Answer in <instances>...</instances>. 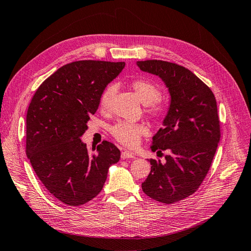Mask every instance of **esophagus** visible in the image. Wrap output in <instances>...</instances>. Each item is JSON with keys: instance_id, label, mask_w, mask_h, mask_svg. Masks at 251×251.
Returning a JSON list of instances; mask_svg holds the SVG:
<instances>
[{"instance_id": "34e87169", "label": "esophagus", "mask_w": 251, "mask_h": 251, "mask_svg": "<svg viewBox=\"0 0 251 251\" xmlns=\"http://www.w3.org/2000/svg\"><path fill=\"white\" fill-rule=\"evenodd\" d=\"M136 157H135V155L133 154V153H131V151H121V159H135Z\"/></svg>"}]
</instances>
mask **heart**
<instances>
[{
	"mask_svg": "<svg viewBox=\"0 0 251 251\" xmlns=\"http://www.w3.org/2000/svg\"><path fill=\"white\" fill-rule=\"evenodd\" d=\"M132 89L135 91L138 100L143 105H147L148 112L156 119H163L166 115L165 105L159 102V98L161 96L160 89L154 82L137 79L131 83ZM115 92L114 85H109L104 88L100 97V108L105 111L109 108L111 98ZM111 134L119 143L128 148H134L138 146L140 138L148 134V127L141 124H133L121 121L111 127Z\"/></svg>",
	"mask_w": 251,
	"mask_h": 251,
	"instance_id": "heart-1",
	"label": "heart"
}]
</instances>
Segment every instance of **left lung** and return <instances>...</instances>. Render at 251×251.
<instances>
[{
    "mask_svg": "<svg viewBox=\"0 0 251 251\" xmlns=\"http://www.w3.org/2000/svg\"><path fill=\"white\" fill-rule=\"evenodd\" d=\"M137 66L160 77L171 96L163 126L151 146L157 153H171L165 163L150 159L142 191L158 202L176 203L193 195L208 173L221 136L217 101L211 90L184 67L157 59L140 60Z\"/></svg>",
    "mask_w": 251,
    "mask_h": 251,
    "instance_id": "obj_1",
    "label": "left lung"
}]
</instances>
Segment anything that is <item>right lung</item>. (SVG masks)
<instances>
[{"label": "right lung", "mask_w": 251, "mask_h": 251, "mask_svg": "<svg viewBox=\"0 0 251 251\" xmlns=\"http://www.w3.org/2000/svg\"><path fill=\"white\" fill-rule=\"evenodd\" d=\"M125 62L78 60L60 67L36 90L26 116V154L48 192L70 206L100 193L120 151L102 141L90 151L80 139L104 88Z\"/></svg>", "instance_id": "1"}]
</instances>
